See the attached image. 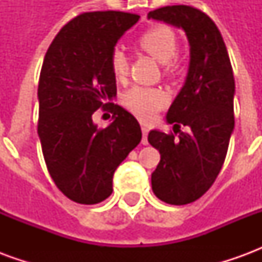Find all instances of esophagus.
<instances>
[{
    "mask_svg": "<svg viewBox=\"0 0 262 262\" xmlns=\"http://www.w3.org/2000/svg\"><path fill=\"white\" fill-rule=\"evenodd\" d=\"M142 132H143V139H142V143L143 144H147V133H148V127L147 126L142 125Z\"/></svg>",
    "mask_w": 262,
    "mask_h": 262,
    "instance_id": "1",
    "label": "esophagus"
}]
</instances>
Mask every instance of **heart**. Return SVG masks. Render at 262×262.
<instances>
[{"mask_svg":"<svg viewBox=\"0 0 262 262\" xmlns=\"http://www.w3.org/2000/svg\"><path fill=\"white\" fill-rule=\"evenodd\" d=\"M140 48L157 60L165 64L167 70L172 69V57L177 52V35L165 25L150 28L139 39ZM111 70L116 78H123L127 73V59L122 49H115L109 59ZM168 94L163 88L157 86L135 85L129 88L122 97V103L142 120H151L168 103Z\"/></svg>","mask_w":262,"mask_h":262,"instance_id":"obj_1","label":"heart"}]
</instances>
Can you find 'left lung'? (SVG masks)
I'll use <instances>...</instances> for the list:
<instances>
[{"instance_id": "left-lung-1", "label": "left lung", "mask_w": 262, "mask_h": 262, "mask_svg": "<svg viewBox=\"0 0 262 262\" xmlns=\"http://www.w3.org/2000/svg\"><path fill=\"white\" fill-rule=\"evenodd\" d=\"M147 18L182 29L189 43L185 82L165 116L178 127V139L161 130L147 137L161 157L151 174L154 195L170 205H187L212 187L225 163L234 129L233 69L217 26L202 11L172 5L148 12ZM180 124L190 130L181 132Z\"/></svg>"}]
</instances>
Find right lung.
<instances>
[{
  "label": "right lung",
  "mask_w": 262,
  "mask_h": 262,
  "mask_svg": "<svg viewBox=\"0 0 262 262\" xmlns=\"http://www.w3.org/2000/svg\"><path fill=\"white\" fill-rule=\"evenodd\" d=\"M139 15H78L56 35L43 60L37 135L50 177L66 196L95 205L112 193L116 168L142 140L136 118L119 105L111 53ZM110 105L113 123L98 129L93 112Z\"/></svg>",
  "instance_id": "obj_1"
}]
</instances>
